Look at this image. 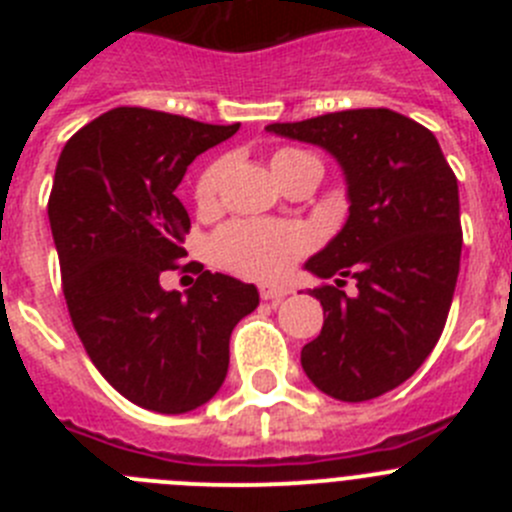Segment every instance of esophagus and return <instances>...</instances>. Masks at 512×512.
<instances>
[{
	"label": "esophagus",
	"mask_w": 512,
	"mask_h": 512,
	"mask_svg": "<svg viewBox=\"0 0 512 512\" xmlns=\"http://www.w3.org/2000/svg\"><path fill=\"white\" fill-rule=\"evenodd\" d=\"M259 292H261V300H269V302H279L289 295V289L284 287V284H264Z\"/></svg>",
	"instance_id": "obj_1"
}]
</instances>
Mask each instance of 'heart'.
I'll return each mask as SVG.
<instances>
[{"label":"heart","instance_id":"b5f03b06","mask_svg":"<svg viewBox=\"0 0 512 512\" xmlns=\"http://www.w3.org/2000/svg\"><path fill=\"white\" fill-rule=\"evenodd\" d=\"M307 153L297 148H282L271 158V169L274 174H282L289 164H295ZM220 171L223 166L212 164L197 179L194 187V200L200 210H212L217 202V187H220ZM310 246V238L302 228L287 223H266V220H235L225 225L212 241L215 259L225 269L241 274L248 279H269L284 277L295 261Z\"/></svg>","mask_w":512,"mask_h":512}]
</instances>
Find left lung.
<instances>
[{"label":"left lung","mask_w":512,"mask_h":512,"mask_svg":"<svg viewBox=\"0 0 512 512\" xmlns=\"http://www.w3.org/2000/svg\"><path fill=\"white\" fill-rule=\"evenodd\" d=\"M336 158L348 217L305 269L323 330L300 361L320 392L364 402L400 387L441 338L461 259L459 184L436 135L392 110H343L266 125ZM357 284L342 292L345 279Z\"/></svg>","instance_id":"left-lung-1"}]
</instances>
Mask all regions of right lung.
I'll return each instance as SVG.
<instances>
[{"label": "right lung", "mask_w": 512, "mask_h": 512, "mask_svg": "<svg viewBox=\"0 0 512 512\" xmlns=\"http://www.w3.org/2000/svg\"><path fill=\"white\" fill-rule=\"evenodd\" d=\"M238 128L117 107L58 158L48 220L71 323L99 374L153 413L182 415L217 395L230 333L259 305V289L228 274L202 271L184 295L158 282L187 256L176 187Z\"/></svg>", "instance_id": "add662e5"}]
</instances>
